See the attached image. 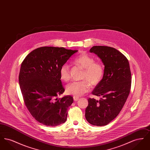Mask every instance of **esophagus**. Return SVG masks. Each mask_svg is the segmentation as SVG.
I'll list each match as a JSON object with an SVG mask.
<instances>
[{"mask_svg": "<svg viewBox=\"0 0 150 150\" xmlns=\"http://www.w3.org/2000/svg\"><path fill=\"white\" fill-rule=\"evenodd\" d=\"M73 98H74V101H77V100H78L79 99V98L78 97H75V96H74V97H73Z\"/></svg>", "mask_w": 150, "mask_h": 150, "instance_id": "esophagus-1", "label": "esophagus"}]
</instances>
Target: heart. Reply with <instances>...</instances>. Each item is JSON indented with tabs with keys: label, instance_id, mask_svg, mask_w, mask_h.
I'll return each instance as SVG.
<instances>
[{
	"label": "heart",
	"instance_id": "heart-1",
	"mask_svg": "<svg viewBox=\"0 0 150 150\" xmlns=\"http://www.w3.org/2000/svg\"><path fill=\"white\" fill-rule=\"evenodd\" d=\"M74 63L84 69L80 81H75L67 85L66 88V93L75 97L81 96L88 92L91 85L96 86L102 81L105 75L104 65L100 62H95L94 58L88 54H83L76 58ZM60 79L67 82L71 79L69 66L63 64L60 67Z\"/></svg>",
	"mask_w": 150,
	"mask_h": 150
}]
</instances>
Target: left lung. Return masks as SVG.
<instances>
[{
  "mask_svg": "<svg viewBox=\"0 0 150 150\" xmlns=\"http://www.w3.org/2000/svg\"><path fill=\"white\" fill-rule=\"evenodd\" d=\"M89 51L102 60L105 65V75L92 93L101 98L99 100L90 98L88 100L85 115L91 124L104 126L119 114L128 97L131 72L127 57L115 48L94 46Z\"/></svg>",
  "mask_w": 150,
  "mask_h": 150,
  "instance_id": "8db88e82",
  "label": "left lung"
}]
</instances>
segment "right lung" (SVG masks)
I'll use <instances>...</instances> for the list:
<instances>
[{"label":"right lung","mask_w":150,"mask_h":150,"mask_svg":"<svg viewBox=\"0 0 150 150\" xmlns=\"http://www.w3.org/2000/svg\"><path fill=\"white\" fill-rule=\"evenodd\" d=\"M77 50L43 47L31 52L22 62L19 84L25 104L36 120L56 127L66 121L73 98L66 96L59 71Z\"/></svg>","instance_id":"add662e5"}]
</instances>
